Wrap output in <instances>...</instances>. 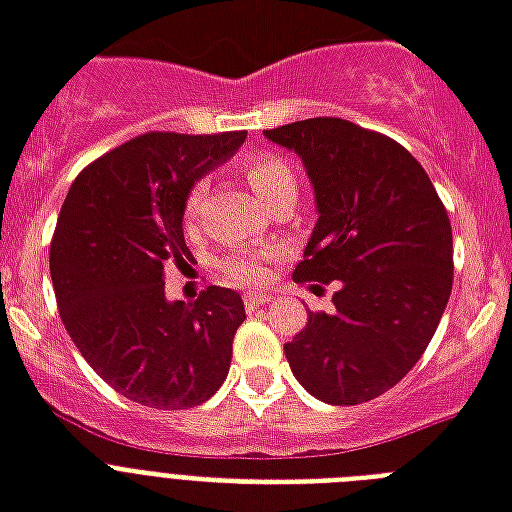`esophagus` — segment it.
<instances>
[{"label":"esophagus","mask_w":512,"mask_h":512,"mask_svg":"<svg viewBox=\"0 0 512 512\" xmlns=\"http://www.w3.org/2000/svg\"><path fill=\"white\" fill-rule=\"evenodd\" d=\"M269 299H272V293H267V291H248L243 296L245 310H248V312L259 310V307H264V304H267Z\"/></svg>","instance_id":"34e87169"}]
</instances>
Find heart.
<instances>
[{"label":"heart","instance_id":"heart-1","mask_svg":"<svg viewBox=\"0 0 512 512\" xmlns=\"http://www.w3.org/2000/svg\"><path fill=\"white\" fill-rule=\"evenodd\" d=\"M243 173L248 178V184L256 192L264 205L272 202L275 197H283V194H293L296 197V176L293 170L285 165L283 160L277 157H251V160L243 162ZM202 197H205V181H197L192 186V192L186 197V219H197V211H200ZM267 272V261L259 253H240V256H232V259L224 264V275L229 280H237V283H251V280H261Z\"/></svg>","mask_w":512,"mask_h":512}]
</instances>
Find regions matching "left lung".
<instances>
[{
    "instance_id": "8db88e82",
    "label": "left lung",
    "mask_w": 512,
    "mask_h": 512,
    "mask_svg": "<svg viewBox=\"0 0 512 512\" xmlns=\"http://www.w3.org/2000/svg\"><path fill=\"white\" fill-rule=\"evenodd\" d=\"M264 136L299 154L315 192L318 221L293 277L336 283L334 310L312 312L285 344L288 366L323 403H366L414 368L441 323L454 280L446 208L403 146L347 120Z\"/></svg>"
}]
</instances>
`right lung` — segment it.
<instances>
[{"label": "right lung", "instance_id": "right-lung-1", "mask_svg": "<svg viewBox=\"0 0 512 512\" xmlns=\"http://www.w3.org/2000/svg\"><path fill=\"white\" fill-rule=\"evenodd\" d=\"M243 141L245 130L146 133L87 165L63 200L50 245L63 326L95 374L141 406H200L229 374L240 293L211 285L197 301H170L165 267L189 259L192 186Z\"/></svg>", "mask_w": 512, "mask_h": 512}]
</instances>
